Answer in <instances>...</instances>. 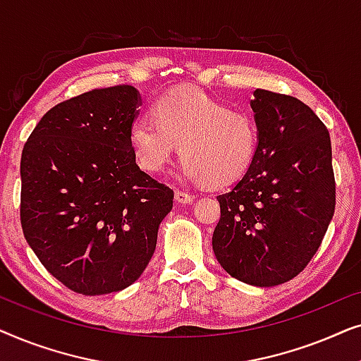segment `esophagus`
Instances as JSON below:
<instances>
[{
	"mask_svg": "<svg viewBox=\"0 0 361 361\" xmlns=\"http://www.w3.org/2000/svg\"><path fill=\"white\" fill-rule=\"evenodd\" d=\"M176 200L179 202V204L185 205V204H190V202L194 200V195L189 194V192H185V190H176Z\"/></svg>",
	"mask_w": 361,
	"mask_h": 361,
	"instance_id": "1",
	"label": "esophagus"
}]
</instances>
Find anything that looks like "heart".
I'll use <instances>...</instances> for the list:
<instances>
[{
    "label": "heart",
    "mask_w": 361,
    "mask_h": 361,
    "mask_svg": "<svg viewBox=\"0 0 361 361\" xmlns=\"http://www.w3.org/2000/svg\"><path fill=\"white\" fill-rule=\"evenodd\" d=\"M130 142L147 172L164 171L179 146L184 179L224 187L250 171L259 147V128L248 113L231 111L204 92L179 88L157 98L152 116L133 121Z\"/></svg>",
    "instance_id": "1"
}]
</instances>
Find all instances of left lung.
Instances as JSON below:
<instances>
[{
  "label": "left lung",
  "instance_id": "1",
  "mask_svg": "<svg viewBox=\"0 0 361 361\" xmlns=\"http://www.w3.org/2000/svg\"><path fill=\"white\" fill-rule=\"evenodd\" d=\"M259 147L250 171L216 197L214 253L231 278L269 288L295 278L322 243L335 212L327 128L298 98L256 88Z\"/></svg>",
  "mask_w": 361,
  "mask_h": 361
}]
</instances>
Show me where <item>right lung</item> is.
<instances>
[{
  "instance_id": "obj_1",
  "label": "right lung",
  "mask_w": 361,
  "mask_h": 361,
  "mask_svg": "<svg viewBox=\"0 0 361 361\" xmlns=\"http://www.w3.org/2000/svg\"><path fill=\"white\" fill-rule=\"evenodd\" d=\"M135 87L98 88L51 108L21 156V226L54 278L100 295L131 286L156 250L174 190L136 164Z\"/></svg>"
}]
</instances>
